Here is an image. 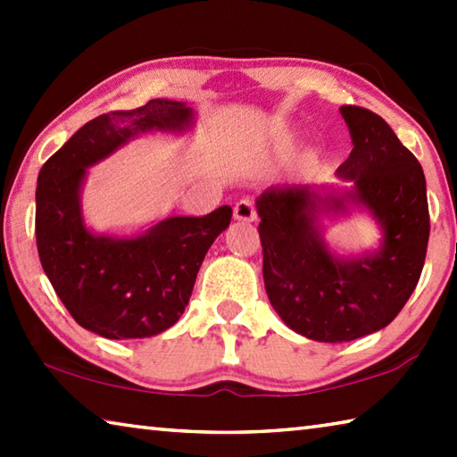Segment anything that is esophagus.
Wrapping results in <instances>:
<instances>
[{
	"instance_id": "esophagus-1",
	"label": "esophagus",
	"mask_w": 457,
	"mask_h": 457,
	"mask_svg": "<svg viewBox=\"0 0 457 457\" xmlns=\"http://www.w3.org/2000/svg\"><path fill=\"white\" fill-rule=\"evenodd\" d=\"M234 218L239 221H253L256 220V205L250 197L239 199L234 207Z\"/></svg>"
}]
</instances>
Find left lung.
Returning <instances> with one entry per match:
<instances>
[{"instance_id": "left-lung-1", "label": "left lung", "mask_w": 457, "mask_h": 457, "mask_svg": "<svg viewBox=\"0 0 457 457\" xmlns=\"http://www.w3.org/2000/svg\"><path fill=\"white\" fill-rule=\"evenodd\" d=\"M340 114L353 151L337 175L353 181L345 195H319L308 185H284L256 201L264 284L288 327L319 343H349L385 328L420 282L429 239L425 175L415 154L367 108ZM361 204L384 229V244L362 259H338L323 244L318 215Z\"/></svg>"}]
</instances>
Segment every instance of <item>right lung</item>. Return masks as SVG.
Masks as SVG:
<instances>
[{
    "instance_id": "obj_1",
    "label": "right lung",
    "mask_w": 457,
    "mask_h": 457,
    "mask_svg": "<svg viewBox=\"0 0 457 457\" xmlns=\"http://www.w3.org/2000/svg\"><path fill=\"white\" fill-rule=\"evenodd\" d=\"M193 111L167 98L87 122L46 161L36 187V244L46 276L82 328L112 340L145 338L179 320L207 250L231 221L169 218L137 237L96 236L80 212L87 169L146 130H185Z\"/></svg>"
}]
</instances>
